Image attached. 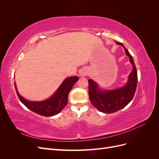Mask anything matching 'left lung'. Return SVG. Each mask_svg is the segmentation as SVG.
I'll list each match as a JSON object with an SVG mask.
<instances>
[{
    "label": "left lung",
    "instance_id": "obj_1",
    "mask_svg": "<svg viewBox=\"0 0 159 159\" xmlns=\"http://www.w3.org/2000/svg\"><path fill=\"white\" fill-rule=\"evenodd\" d=\"M117 44L124 48L133 65V70L129 75L127 85L115 90L101 91L93 80H88V91L91 103L99 111L105 113L116 112L125 107L133 99L137 85V71L133 57L122 43L117 42Z\"/></svg>",
    "mask_w": 159,
    "mask_h": 159
}]
</instances>
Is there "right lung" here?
Returning a JSON list of instances; mask_svg holds the SVG:
<instances>
[{
  "instance_id": "add662e5",
  "label": "right lung",
  "mask_w": 159,
  "mask_h": 159,
  "mask_svg": "<svg viewBox=\"0 0 159 159\" xmlns=\"http://www.w3.org/2000/svg\"><path fill=\"white\" fill-rule=\"evenodd\" d=\"M79 78L77 76L70 77L66 79L61 84L56 93L52 98L44 102H28L25 98H23L18 93L16 85L14 84L15 89L18 97L20 102L28 108L38 115L42 116L50 117L57 115L62 111L68 103V95L70 91L73 88L74 85Z\"/></svg>"
}]
</instances>
